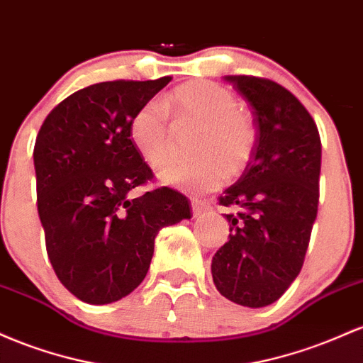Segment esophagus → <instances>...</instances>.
Instances as JSON below:
<instances>
[{
	"label": "esophagus",
	"mask_w": 363,
	"mask_h": 363,
	"mask_svg": "<svg viewBox=\"0 0 363 363\" xmlns=\"http://www.w3.org/2000/svg\"><path fill=\"white\" fill-rule=\"evenodd\" d=\"M209 209V203L207 202H202V201H197V199H195V201H192V213H194V218H199V216H201L203 211H207Z\"/></svg>",
	"instance_id": "1"
}]
</instances>
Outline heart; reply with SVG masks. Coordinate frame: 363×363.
Here are the masks:
<instances>
[{
  "label": "heart",
  "mask_w": 363,
  "mask_h": 363,
  "mask_svg": "<svg viewBox=\"0 0 363 363\" xmlns=\"http://www.w3.org/2000/svg\"><path fill=\"white\" fill-rule=\"evenodd\" d=\"M168 106L178 120L201 125V132L192 144L197 156L171 161L160 173L162 183L183 192L203 194L248 168L257 145V128L230 89L209 80H194L174 89ZM130 140L152 168L169 160L174 138L168 109L161 101H147L137 109L130 120Z\"/></svg>",
  "instance_id": "1"
}]
</instances>
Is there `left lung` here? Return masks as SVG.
Here are the masks:
<instances>
[{
  "label": "left lung",
  "mask_w": 363,
  "mask_h": 363,
  "mask_svg": "<svg viewBox=\"0 0 363 363\" xmlns=\"http://www.w3.org/2000/svg\"><path fill=\"white\" fill-rule=\"evenodd\" d=\"M225 80L252 106L257 145L219 197L236 213L225 214L230 236L211 271L223 296L259 308L274 303L303 266L319 203L320 137L311 113L283 85L250 75Z\"/></svg>",
  "instance_id": "8db88e82"
}]
</instances>
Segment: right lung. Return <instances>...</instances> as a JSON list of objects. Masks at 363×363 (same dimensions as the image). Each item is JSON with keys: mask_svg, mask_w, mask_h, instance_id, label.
<instances>
[{"mask_svg": "<svg viewBox=\"0 0 363 363\" xmlns=\"http://www.w3.org/2000/svg\"><path fill=\"white\" fill-rule=\"evenodd\" d=\"M171 77L89 85L46 116L34 145L38 211L48 257L68 291L113 303L147 274L161 228L190 219V201L168 186L132 199L154 178L130 140V120Z\"/></svg>", "mask_w": 363, "mask_h": 363, "instance_id": "add662e5", "label": "right lung"}]
</instances>
